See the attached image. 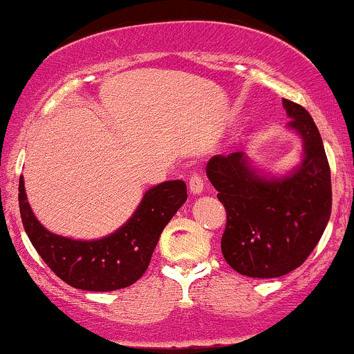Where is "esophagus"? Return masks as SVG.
<instances>
[{"instance_id":"obj_1","label":"esophagus","mask_w":354,"mask_h":354,"mask_svg":"<svg viewBox=\"0 0 354 354\" xmlns=\"http://www.w3.org/2000/svg\"><path fill=\"white\" fill-rule=\"evenodd\" d=\"M188 186H189V191L193 194H201L203 189H204V181H203V176L199 173H191L189 174V181H188Z\"/></svg>"}]
</instances>
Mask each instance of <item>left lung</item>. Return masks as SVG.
Here are the masks:
<instances>
[{
	"instance_id": "left-lung-1",
	"label": "left lung",
	"mask_w": 354,
	"mask_h": 354,
	"mask_svg": "<svg viewBox=\"0 0 354 354\" xmlns=\"http://www.w3.org/2000/svg\"><path fill=\"white\" fill-rule=\"evenodd\" d=\"M288 129L304 142V161L283 178L259 176L245 153L216 155L206 174L224 204L227 221L221 239L225 262L254 279L295 270L323 236L331 214V174L322 135L310 113L283 99Z\"/></svg>"
}]
</instances>
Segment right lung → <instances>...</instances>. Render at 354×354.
I'll return each instance as SVG.
<instances>
[{"label":"right lung","mask_w":354,"mask_h":354,"mask_svg":"<svg viewBox=\"0 0 354 354\" xmlns=\"http://www.w3.org/2000/svg\"><path fill=\"white\" fill-rule=\"evenodd\" d=\"M186 198L185 181H165L145 193L118 231L97 241H74L49 232L36 219L19 178L21 219L34 249L59 279L87 292H112L135 283L150 266L165 225Z\"/></svg>","instance_id":"right-lung-1"}]
</instances>
